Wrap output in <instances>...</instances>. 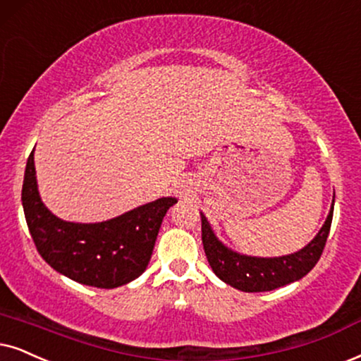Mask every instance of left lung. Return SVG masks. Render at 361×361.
I'll return each instance as SVG.
<instances>
[{
  "instance_id": "obj_1",
  "label": "left lung",
  "mask_w": 361,
  "mask_h": 361,
  "mask_svg": "<svg viewBox=\"0 0 361 361\" xmlns=\"http://www.w3.org/2000/svg\"><path fill=\"white\" fill-rule=\"evenodd\" d=\"M333 218V207L325 225L318 231L312 243L293 255L280 258H255L228 250L213 235L207 218L202 214V241L209 267L220 280L236 290L258 293L271 291L303 278L320 259L326 245Z\"/></svg>"
}]
</instances>
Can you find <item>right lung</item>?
<instances>
[{"label":"right lung","mask_w":361,"mask_h":361,"mask_svg":"<svg viewBox=\"0 0 361 361\" xmlns=\"http://www.w3.org/2000/svg\"><path fill=\"white\" fill-rule=\"evenodd\" d=\"M21 202L41 258L71 280L97 288L126 285L147 270L159 226L175 198H159L103 223L59 220L41 202L31 152Z\"/></svg>","instance_id":"add662e5"}]
</instances>
